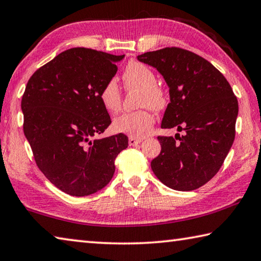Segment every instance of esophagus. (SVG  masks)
Listing matches in <instances>:
<instances>
[{
  "instance_id": "obj_1",
  "label": "esophagus",
  "mask_w": 261,
  "mask_h": 261,
  "mask_svg": "<svg viewBox=\"0 0 261 261\" xmlns=\"http://www.w3.org/2000/svg\"><path fill=\"white\" fill-rule=\"evenodd\" d=\"M143 139H136V138H129V140H128V143H129V145H138L140 144L141 142H142Z\"/></svg>"
}]
</instances>
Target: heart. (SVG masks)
Instances as JSON below:
<instances>
[{"label":"heart","mask_w":261,"mask_h":261,"mask_svg":"<svg viewBox=\"0 0 261 261\" xmlns=\"http://www.w3.org/2000/svg\"><path fill=\"white\" fill-rule=\"evenodd\" d=\"M123 79L130 87L141 88L140 105L152 109H162L165 105V96L162 89L156 86L153 72L141 63L132 62L123 72ZM98 97L103 108L109 112H116L120 108L121 95L116 80L105 82L99 90ZM154 118L147 110L125 112L113 120L112 127L117 133H125L132 138H143L153 126Z\"/></svg>","instance_id":"b5f03b06"}]
</instances>
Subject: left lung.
<instances>
[{
  "label": "left lung",
  "instance_id": "1",
  "mask_svg": "<svg viewBox=\"0 0 261 261\" xmlns=\"http://www.w3.org/2000/svg\"><path fill=\"white\" fill-rule=\"evenodd\" d=\"M161 73L170 88L162 128L185 130L158 136L162 151L151 168L159 181L179 191L208 182L220 170L235 139L239 102L222 73L189 50L164 48L139 55Z\"/></svg>",
  "mask_w": 261,
  "mask_h": 261
}]
</instances>
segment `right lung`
<instances>
[{"instance_id":"add662e5","label":"right lung","mask_w":261,"mask_h":261,"mask_svg":"<svg viewBox=\"0 0 261 261\" xmlns=\"http://www.w3.org/2000/svg\"><path fill=\"white\" fill-rule=\"evenodd\" d=\"M125 55L72 48L30 77L21 98L24 134L44 176L76 197L103 189L114 159L128 147L122 133L97 139L111 118L98 94L112 80Z\"/></svg>"}]
</instances>
